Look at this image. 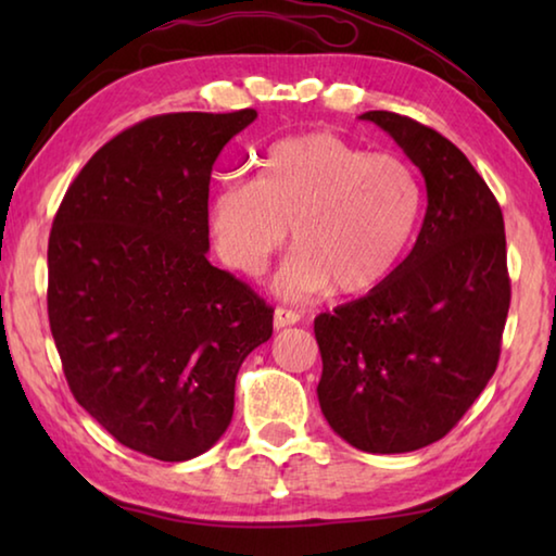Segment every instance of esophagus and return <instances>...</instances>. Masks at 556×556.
Here are the masks:
<instances>
[{
	"mask_svg": "<svg viewBox=\"0 0 556 556\" xmlns=\"http://www.w3.org/2000/svg\"><path fill=\"white\" fill-rule=\"evenodd\" d=\"M299 321H301V314L299 312H291V308H281V306L275 308V328H277V331H279V328L294 326Z\"/></svg>",
	"mask_w": 556,
	"mask_h": 556,
	"instance_id": "1",
	"label": "esophagus"
}]
</instances>
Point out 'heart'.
<instances>
[{
	"mask_svg": "<svg viewBox=\"0 0 556 556\" xmlns=\"http://www.w3.org/2000/svg\"><path fill=\"white\" fill-rule=\"evenodd\" d=\"M419 213V178L402 156L312 131L271 144L252 181L223 184L208 225L220 260L248 277L265 271L291 228L299 250L277 291L304 299L331 285L338 294L378 289L400 265Z\"/></svg>",
	"mask_w": 556,
	"mask_h": 556,
	"instance_id": "1",
	"label": "heart"
}]
</instances>
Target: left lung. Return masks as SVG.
<instances>
[{
  "mask_svg": "<svg viewBox=\"0 0 556 556\" xmlns=\"http://www.w3.org/2000/svg\"><path fill=\"white\" fill-rule=\"evenodd\" d=\"M419 166L427 213L388 281L314 321L318 404L348 444L404 454L446 437L493 378L510 308L503 211L466 154L388 110L361 115Z\"/></svg>",
  "mask_w": 556,
  "mask_h": 556,
  "instance_id": "8db88e82",
  "label": "left lung"
}]
</instances>
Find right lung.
<instances>
[{
  "label": "right lung",
  "instance_id": "right-lung-1",
  "mask_svg": "<svg viewBox=\"0 0 556 556\" xmlns=\"http://www.w3.org/2000/svg\"><path fill=\"white\" fill-rule=\"evenodd\" d=\"M255 110L172 112L119 131L65 191L49 238V324L73 397L122 446L201 456L271 314L213 267L208 186Z\"/></svg>",
  "mask_w": 556,
  "mask_h": 556
}]
</instances>
